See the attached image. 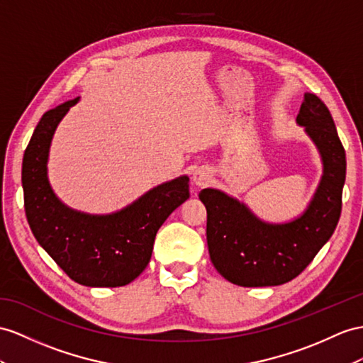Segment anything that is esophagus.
<instances>
[{
    "label": "esophagus",
    "instance_id": "obj_1",
    "mask_svg": "<svg viewBox=\"0 0 363 363\" xmlns=\"http://www.w3.org/2000/svg\"><path fill=\"white\" fill-rule=\"evenodd\" d=\"M211 181V170L207 169V167H199L193 172V182L194 185H198V187H203V185H207Z\"/></svg>",
    "mask_w": 363,
    "mask_h": 363
}]
</instances>
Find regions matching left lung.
Returning <instances> with one entry per match:
<instances>
[{
	"label": "left lung",
	"mask_w": 363,
	"mask_h": 363,
	"mask_svg": "<svg viewBox=\"0 0 363 363\" xmlns=\"http://www.w3.org/2000/svg\"><path fill=\"white\" fill-rule=\"evenodd\" d=\"M297 123L318 145L323 176L303 215L290 224L259 220L244 203L206 189L199 199L207 208V245L213 265L240 286L282 285L299 276L336 230L342 211L347 156L328 107L305 93Z\"/></svg>",
	"instance_id": "left-lung-1"
}]
</instances>
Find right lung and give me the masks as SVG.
I'll return each mask as SVG.
<instances>
[{"label": "right lung", "mask_w": 363, "mask_h": 363, "mask_svg": "<svg viewBox=\"0 0 363 363\" xmlns=\"http://www.w3.org/2000/svg\"><path fill=\"white\" fill-rule=\"evenodd\" d=\"M77 101L45 111L26 148L21 174L26 216L38 244L72 281L123 286L144 272L157 230L190 198L189 178L157 185L108 216H90L62 206L48 181V156L55 128Z\"/></svg>", "instance_id": "1"}]
</instances>
